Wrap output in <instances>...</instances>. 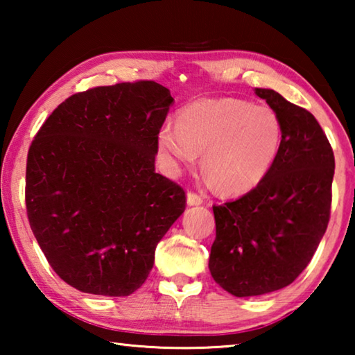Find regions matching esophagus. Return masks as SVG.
<instances>
[{"mask_svg": "<svg viewBox=\"0 0 355 355\" xmlns=\"http://www.w3.org/2000/svg\"><path fill=\"white\" fill-rule=\"evenodd\" d=\"M203 197L194 191L188 192V205H202Z\"/></svg>", "mask_w": 355, "mask_h": 355, "instance_id": "esophagus-1", "label": "esophagus"}]
</instances>
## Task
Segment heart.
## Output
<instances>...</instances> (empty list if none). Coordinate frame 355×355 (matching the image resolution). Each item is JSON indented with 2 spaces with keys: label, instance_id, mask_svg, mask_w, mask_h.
Here are the masks:
<instances>
[{
  "label": "heart",
  "instance_id": "b5f03b06",
  "mask_svg": "<svg viewBox=\"0 0 355 355\" xmlns=\"http://www.w3.org/2000/svg\"><path fill=\"white\" fill-rule=\"evenodd\" d=\"M284 123L271 106L238 98L192 101L177 123L158 131L159 153L171 169L202 166L227 194H243L260 184L277 159Z\"/></svg>",
  "mask_w": 355,
  "mask_h": 355
}]
</instances>
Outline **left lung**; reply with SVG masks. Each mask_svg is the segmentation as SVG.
I'll use <instances>...</instances> for the list:
<instances>
[{
    "mask_svg": "<svg viewBox=\"0 0 355 355\" xmlns=\"http://www.w3.org/2000/svg\"><path fill=\"white\" fill-rule=\"evenodd\" d=\"M255 94L280 116L284 142L260 184L238 200L213 207L209 272L236 297L293 284L320 245L332 205L335 158L313 114L272 89L255 87Z\"/></svg>",
    "mask_w": 355,
    "mask_h": 355,
    "instance_id": "1",
    "label": "left lung"
}]
</instances>
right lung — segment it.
Segmentation results:
<instances>
[{
    "label": "right lung",
    "instance_id": "obj_1",
    "mask_svg": "<svg viewBox=\"0 0 355 355\" xmlns=\"http://www.w3.org/2000/svg\"><path fill=\"white\" fill-rule=\"evenodd\" d=\"M172 101L146 80L87 89L62 101L31 142L29 225L53 271L76 290L135 293L184 211V189L155 172Z\"/></svg>",
    "mask_w": 355,
    "mask_h": 355
}]
</instances>
